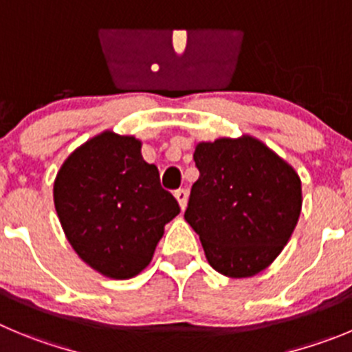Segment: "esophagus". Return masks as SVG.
Wrapping results in <instances>:
<instances>
[{"mask_svg":"<svg viewBox=\"0 0 352 352\" xmlns=\"http://www.w3.org/2000/svg\"><path fill=\"white\" fill-rule=\"evenodd\" d=\"M173 196H175V199H177V201H179L180 210L186 208V205H187V191H184V189H179V191L173 192Z\"/></svg>","mask_w":352,"mask_h":352,"instance_id":"esophagus-1","label":"esophagus"}]
</instances>
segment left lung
Segmentation results:
<instances>
[{
	"instance_id": "obj_1",
	"label": "left lung",
	"mask_w": 352,
	"mask_h": 352,
	"mask_svg": "<svg viewBox=\"0 0 352 352\" xmlns=\"http://www.w3.org/2000/svg\"><path fill=\"white\" fill-rule=\"evenodd\" d=\"M199 179L184 219L199 234L208 264L229 278L264 271L290 239L302 208L300 179L254 137L199 142Z\"/></svg>"
}]
</instances>
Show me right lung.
Here are the masks:
<instances>
[{
	"label": "right lung",
	"mask_w": 352,
	"mask_h": 352,
	"mask_svg": "<svg viewBox=\"0 0 352 352\" xmlns=\"http://www.w3.org/2000/svg\"><path fill=\"white\" fill-rule=\"evenodd\" d=\"M140 146L135 137L104 131L64 161L54 184L67 241L113 280L133 278L149 265L163 228L180 212Z\"/></svg>",
	"instance_id": "right-lung-1"
}]
</instances>
